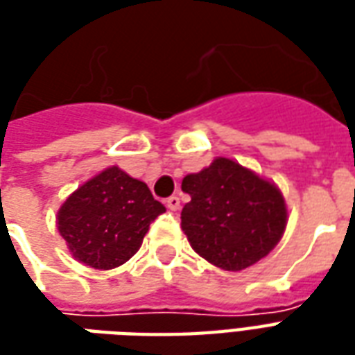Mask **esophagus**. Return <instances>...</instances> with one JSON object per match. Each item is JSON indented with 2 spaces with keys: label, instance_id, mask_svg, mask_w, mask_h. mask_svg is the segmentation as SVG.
I'll return each instance as SVG.
<instances>
[{
  "label": "esophagus",
  "instance_id": "obj_1",
  "mask_svg": "<svg viewBox=\"0 0 355 355\" xmlns=\"http://www.w3.org/2000/svg\"><path fill=\"white\" fill-rule=\"evenodd\" d=\"M165 203H167V207H169L171 211H178V209H180V200H178L177 196H171Z\"/></svg>",
  "mask_w": 355,
  "mask_h": 355
}]
</instances>
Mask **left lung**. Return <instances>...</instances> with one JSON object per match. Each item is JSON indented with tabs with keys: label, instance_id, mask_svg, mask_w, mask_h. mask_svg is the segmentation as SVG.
<instances>
[{
	"label": "left lung",
	"instance_id": "8db88e82",
	"mask_svg": "<svg viewBox=\"0 0 355 355\" xmlns=\"http://www.w3.org/2000/svg\"><path fill=\"white\" fill-rule=\"evenodd\" d=\"M192 200L180 226L196 253L213 266L239 272L274 249L287 228L289 211L282 190L268 178L228 157L182 178Z\"/></svg>",
	"mask_w": 355,
	"mask_h": 355
}]
</instances>
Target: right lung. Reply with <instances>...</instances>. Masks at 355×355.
I'll use <instances>...</instances> for the list:
<instances>
[{
    "mask_svg": "<svg viewBox=\"0 0 355 355\" xmlns=\"http://www.w3.org/2000/svg\"><path fill=\"white\" fill-rule=\"evenodd\" d=\"M162 213L165 207L146 182L112 165L66 198L57 228L76 261L112 270L139 251L150 224Z\"/></svg>",
    "mask_w": 355,
    "mask_h": 355,
    "instance_id": "obj_1",
    "label": "right lung"
}]
</instances>
